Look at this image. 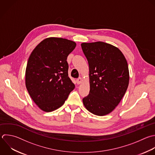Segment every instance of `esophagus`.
Returning a JSON list of instances; mask_svg holds the SVG:
<instances>
[{
  "mask_svg": "<svg viewBox=\"0 0 155 155\" xmlns=\"http://www.w3.org/2000/svg\"><path fill=\"white\" fill-rule=\"evenodd\" d=\"M82 78L80 77V78H78L77 79H76V82H77V84L79 85V84H81V82H82Z\"/></svg>",
  "mask_w": 155,
  "mask_h": 155,
  "instance_id": "obj_1",
  "label": "esophagus"
}]
</instances>
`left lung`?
<instances>
[{"mask_svg": "<svg viewBox=\"0 0 155 155\" xmlns=\"http://www.w3.org/2000/svg\"><path fill=\"white\" fill-rule=\"evenodd\" d=\"M81 47L88 62L90 84L84 105L95 115H106L119 104L128 88L127 62L117 48L103 42L82 43Z\"/></svg>", "mask_w": 155, "mask_h": 155, "instance_id": "left-lung-1", "label": "left lung"}]
</instances>
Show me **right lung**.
Returning <instances> with one entry per match:
<instances>
[{
	"mask_svg": "<svg viewBox=\"0 0 155 155\" xmlns=\"http://www.w3.org/2000/svg\"><path fill=\"white\" fill-rule=\"evenodd\" d=\"M73 41L49 38L31 53L26 68L27 89L35 104L50 112L61 107L75 87L68 77V54L75 48Z\"/></svg>",
	"mask_w": 155,
	"mask_h": 155,
	"instance_id": "obj_1",
	"label": "right lung"
}]
</instances>
